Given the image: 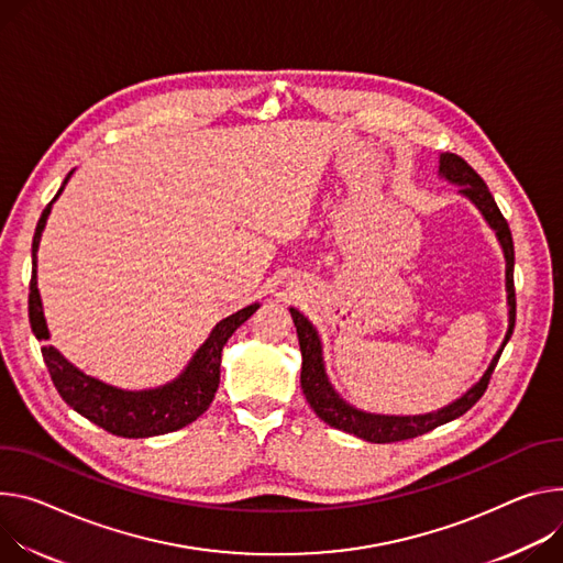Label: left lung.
Segmentation results:
<instances>
[{
  "instance_id": "left-lung-1",
  "label": "left lung",
  "mask_w": 563,
  "mask_h": 563,
  "mask_svg": "<svg viewBox=\"0 0 563 563\" xmlns=\"http://www.w3.org/2000/svg\"><path fill=\"white\" fill-rule=\"evenodd\" d=\"M440 173L453 181L460 184V192L467 195L476 207L481 209V213L485 216V220L489 222V227L496 231L500 246L505 251V280H507V302H509V328L505 334V341L500 345V350L496 352V356L492 360L487 373L483 375V379L467 390L463 397L455 399L453 404L444 406L442 411L438 413H427V416H413V418H395V416H373V413H364L356 411L350 404H345L334 388L330 386L325 371H323V360H321V341L317 330L312 328V323L305 319L298 310H289L296 332H298V343H300V354H302V368H300V386L305 397H308L310 406L314 408V413L328 422L334 429H341L345 433H352L362 440L368 442H377V444H388V442H401V440H411L418 435H424L429 431H433L440 424H446L455 418H460L463 413H467L470 408L485 395L492 373L500 360V352L505 347V343L509 341L515 332V321H517V294H515V242H512V231H509L507 220L503 218V213L498 211L496 201L487 188V184L481 179V175L463 159L453 155V152H444L440 155Z\"/></svg>"
}]
</instances>
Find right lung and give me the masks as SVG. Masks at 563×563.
Wrapping results in <instances>:
<instances>
[{"label": "right lung", "mask_w": 563, "mask_h": 563, "mask_svg": "<svg viewBox=\"0 0 563 563\" xmlns=\"http://www.w3.org/2000/svg\"><path fill=\"white\" fill-rule=\"evenodd\" d=\"M69 175H67V179H69ZM67 179H65V184H67ZM60 192H63V188L58 190V195ZM54 199L46 203V209L42 211L37 227H35V235H33V274H31V283H29V321H31L33 334L40 341L48 339V330L44 323L40 291H37V276H35L37 255L35 253H37L40 235L46 224ZM255 310H258V305H249V308L220 321L213 328L207 343L197 350V354L192 356V362L181 373V377L175 379L173 384H168L164 388H155V390L130 393V390L112 388L93 377H87L78 368H74L54 345H42V356H44V364L48 368L51 382H54V386L58 388L60 397L74 408V411H78L89 422L110 431L112 435H121V438L164 435V433L177 431V429L195 422L211 406L218 384H220L222 347L231 339V334Z\"/></svg>", "instance_id": "1"}]
</instances>
